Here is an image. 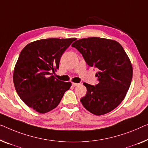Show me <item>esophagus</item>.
I'll return each instance as SVG.
<instances>
[{
  "mask_svg": "<svg viewBox=\"0 0 148 148\" xmlns=\"http://www.w3.org/2000/svg\"><path fill=\"white\" fill-rule=\"evenodd\" d=\"M72 84L73 86H78L80 85V84L79 83H75V82H72Z\"/></svg>",
  "mask_w": 148,
  "mask_h": 148,
  "instance_id": "obj_1",
  "label": "esophagus"
}]
</instances>
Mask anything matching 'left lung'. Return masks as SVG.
Instances as JSON below:
<instances>
[{
	"label": "left lung",
	"mask_w": 148,
	"mask_h": 148,
	"mask_svg": "<svg viewBox=\"0 0 148 148\" xmlns=\"http://www.w3.org/2000/svg\"><path fill=\"white\" fill-rule=\"evenodd\" d=\"M72 46L81 53L89 66L98 70V84H83L87 88L86 94L80 99L84 107L97 116L115 109L126 95L133 75L124 49L118 42L98 37L78 40Z\"/></svg>",
	"instance_id": "1"
}]
</instances>
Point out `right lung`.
Here are the masks:
<instances>
[{
  "mask_svg": "<svg viewBox=\"0 0 148 148\" xmlns=\"http://www.w3.org/2000/svg\"><path fill=\"white\" fill-rule=\"evenodd\" d=\"M76 38L39 40L26 45L19 55L13 74L15 89L28 107L40 114L55 108L71 86L55 78L65 50Z\"/></svg>",
  "mask_w": 148,
  "mask_h": 148,
  "instance_id": "right-lung-1",
  "label": "right lung"
}]
</instances>
